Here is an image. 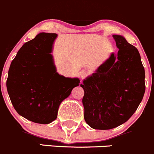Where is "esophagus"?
<instances>
[{"label":"esophagus","mask_w":154,"mask_h":154,"mask_svg":"<svg viewBox=\"0 0 154 154\" xmlns=\"http://www.w3.org/2000/svg\"><path fill=\"white\" fill-rule=\"evenodd\" d=\"M87 74H88L87 71L85 70V69H82V70H81L80 72H79V76L82 78V79H84V78L86 76Z\"/></svg>","instance_id":"esophagus-1"}]
</instances>
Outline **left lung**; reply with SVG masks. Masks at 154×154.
Returning <instances> with one entry per match:
<instances>
[{"label": "left lung", "mask_w": 154, "mask_h": 154, "mask_svg": "<svg viewBox=\"0 0 154 154\" xmlns=\"http://www.w3.org/2000/svg\"><path fill=\"white\" fill-rule=\"evenodd\" d=\"M112 37L119 49L83 80L85 119L90 128L109 130L133 116L145 91V68L137 49L123 36Z\"/></svg>", "instance_id": "1"}]
</instances>
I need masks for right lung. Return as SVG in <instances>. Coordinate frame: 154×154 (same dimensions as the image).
<instances>
[{
    "label": "right lung",
    "mask_w": 154,
    "mask_h": 154,
    "mask_svg": "<svg viewBox=\"0 0 154 154\" xmlns=\"http://www.w3.org/2000/svg\"><path fill=\"white\" fill-rule=\"evenodd\" d=\"M58 35L41 32L25 43L10 64L6 88L21 116L38 124L56 119L60 104L79 85L78 78L57 72L52 55Z\"/></svg>",
    "instance_id": "obj_1"
}]
</instances>
